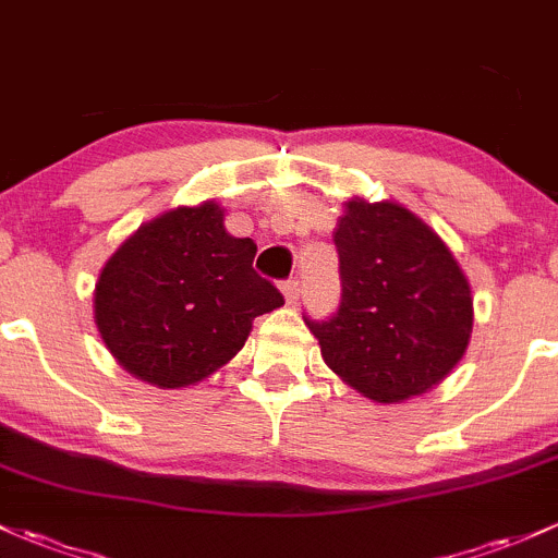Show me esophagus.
Returning <instances> with one entry per match:
<instances>
[{
	"instance_id": "1",
	"label": "esophagus",
	"mask_w": 558,
	"mask_h": 558,
	"mask_svg": "<svg viewBox=\"0 0 558 558\" xmlns=\"http://www.w3.org/2000/svg\"><path fill=\"white\" fill-rule=\"evenodd\" d=\"M281 292H284V301L287 303H295L298 295H301V281H298V279H287L284 284H281Z\"/></svg>"
}]
</instances>
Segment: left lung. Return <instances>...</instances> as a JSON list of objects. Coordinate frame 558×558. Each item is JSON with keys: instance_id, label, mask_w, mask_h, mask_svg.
<instances>
[{"instance_id": "1", "label": "left lung", "mask_w": 558, "mask_h": 558, "mask_svg": "<svg viewBox=\"0 0 558 558\" xmlns=\"http://www.w3.org/2000/svg\"><path fill=\"white\" fill-rule=\"evenodd\" d=\"M332 242L340 308L327 322L305 319L327 367L380 404L439 386L473 329L471 284L445 239L397 202L353 196Z\"/></svg>"}]
</instances>
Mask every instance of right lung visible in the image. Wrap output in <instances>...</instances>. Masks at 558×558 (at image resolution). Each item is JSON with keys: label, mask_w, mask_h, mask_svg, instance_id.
<instances>
[{"label": "right lung", "mask_w": 558, "mask_h": 558, "mask_svg": "<svg viewBox=\"0 0 558 558\" xmlns=\"http://www.w3.org/2000/svg\"><path fill=\"white\" fill-rule=\"evenodd\" d=\"M218 202L175 207L130 233L95 281V325L111 356L157 388L229 364L255 316L284 305L255 274V242L226 231Z\"/></svg>", "instance_id": "right-lung-1"}]
</instances>
